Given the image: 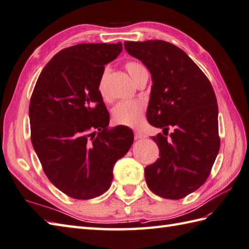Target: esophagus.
<instances>
[{
	"label": "esophagus",
	"mask_w": 249,
	"mask_h": 249,
	"mask_svg": "<svg viewBox=\"0 0 249 249\" xmlns=\"http://www.w3.org/2000/svg\"><path fill=\"white\" fill-rule=\"evenodd\" d=\"M145 137H147V136H145V134L142 133L141 130H135V138L136 139H143Z\"/></svg>",
	"instance_id": "1"
}]
</instances>
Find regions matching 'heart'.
<instances>
[{"mask_svg":"<svg viewBox=\"0 0 249 249\" xmlns=\"http://www.w3.org/2000/svg\"><path fill=\"white\" fill-rule=\"evenodd\" d=\"M126 70L128 71L129 75L133 77L135 81L136 77L139 75L141 71L145 70L144 67L136 61H129L126 63ZM108 76V70L102 72L100 76L98 90L99 94L106 97V81ZM145 110V105L142 101L139 100H126L121 101L116 105L113 110H112V118H113L114 123L123 126H128V127H138L143 121V113Z\"/></svg>","mask_w":249,"mask_h":249,"instance_id":"obj_1","label":"heart"}]
</instances>
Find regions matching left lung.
I'll list each match as a JSON object with an SVG mask.
<instances>
[{"instance_id":"left-lung-1","label":"left lung","mask_w":249,"mask_h":249,"mask_svg":"<svg viewBox=\"0 0 249 249\" xmlns=\"http://www.w3.org/2000/svg\"><path fill=\"white\" fill-rule=\"evenodd\" d=\"M124 47L152 77L149 123L163 134L174 128L169 139L152 137L160 159L144 168L145 181L160 197L182 198L206 181L220 148L215 91L191 58L172 43L125 42Z\"/></svg>"}]
</instances>
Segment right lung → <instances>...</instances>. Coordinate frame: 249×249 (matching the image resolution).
Listing matches in <instances>:
<instances>
[{
    "label": "right lung",
    "mask_w": 249,
    "mask_h": 249,
    "mask_svg": "<svg viewBox=\"0 0 249 249\" xmlns=\"http://www.w3.org/2000/svg\"><path fill=\"white\" fill-rule=\"evenodd\" d=\"M122 43L65 48L44 67L29 106L31 141L50 181L68 196L89 199L111 186L116 160L134 141L130 128H109L98 84Z\"/></svg>",
    "instance_id": "1"
}]
</instances>
